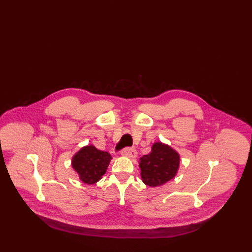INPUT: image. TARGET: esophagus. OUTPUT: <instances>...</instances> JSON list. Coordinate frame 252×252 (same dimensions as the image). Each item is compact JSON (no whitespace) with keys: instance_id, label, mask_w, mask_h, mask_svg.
I'll return each mask as SVG.
<instances>
[{"instance_id":"34e87169","label":"esophagus","mask_w":252,"mask_h":252,"mask_svg":"<svg viewBox=\"0 0 252 252\" xmlns=\"http://www.w3.org/2000/svg\"><path fill=\"white\" fill-rule=\"evenodd\" d=\"M122 155L124 157H126V158H134L136 157V151L132 148H126V149L123 150Z\"/></svg>"}]
</instances>
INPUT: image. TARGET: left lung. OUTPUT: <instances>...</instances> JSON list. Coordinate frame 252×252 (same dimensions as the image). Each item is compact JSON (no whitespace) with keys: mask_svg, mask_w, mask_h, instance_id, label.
Wrapping results in <instances>:
<instances>
[{"mask_svg":"<svg viewBox=\"0 0 252 252\" xmlns=\"http://www.w3.org/2000/svg\"><path fill=\"white\" fill-rule=\"evenodd\" d=\"M178 166V154L160 142H156L152 152L140 158L139 162L142 182L149 187H158L170 181Z\"/></svg>","mask_w":252,"mask_h":252,"instance_id":"left-lung-1","label":"left lung"}]
</instances>
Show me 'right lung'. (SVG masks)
I'll return each mask as SVG.
<instances>
[{
  "instance_id": "obj_1",
  "label": "right lung",
  "mask_w": 252,
  "mask_h": 252,
  "mask_svg": "<svg viewBox=\"0 0 252 252\" xmlns=\"http://www.w3.org/2000/svg\"><path fill=\"white\" fill-rule=\"evenodd\" d=\"M111 159L112 157L109 153L99 151L94 146H88L73 158L71 165L85 184L93 185L105 173Z\"/></svg>"
}]
</instances>
